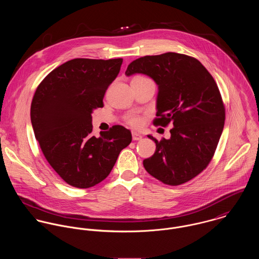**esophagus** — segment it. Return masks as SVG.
Wrapping results in <instances>:
<instances>
[{
  "instance_id": "esophagus-1",
  "label": "esophagus",
  "mask_w": 259,
  "mask_h": 259,
  "mask_svg": "<svg viewBox=\"0 0 259 259\" xmlns=\"http://www.w3.org/2000/svg\"><path fill=\"white\" fill-rule=\"evenodd\" d=\"M132 136H133V140L134 141H140V140L143 139V136L141 134H139V133H136V132H133Z\"/></svg>"
}]
</instances>
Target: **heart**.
Returning <instances> with one entry per match:
<instances>
[{"label":"heart","mask_w":259,"mask_h":259,"mask_svg":"<svg viewBox=\"0 0 259 259\" xmlns=\"http://www.w3.org/2000/svg\"><path fill=\"white\" fill-rule=\"evenodd\" d=\"M134 79H139V80H151L146 76H136ZM126 122L133 126H140L142 123V117L139 115H128L126 116Z\"/></svg>","instance_id":"b5f03b06"}]
</instances>
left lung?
Returning a JSON list of instances; mask_svg holds the SVG:
<instances>
[{
	"mask_svg": "<svg viewBox=\"0 0 259 259\" xmlns=\"http://www.w3.org/2000/svg\"><path fill=\"white\" fill-rule=\"evenodd\" d=\"M135 74L158 85L153 124L174 126L168 140L148 135L156 148L144 166L165 185H183L206 168L220 142L225 109L219 87L199 61L178 53L137 59L125 71Z\"/></svg>",
	"mask_w": 259,
	"mask_h": 259,
	"instance_id": "1",
	"label": "left lung"
}]
</instances>
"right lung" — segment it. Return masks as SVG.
Segmentation results:
<instances>
[{
  "instance_id": "add662e5",
  "label": "right lung",
  "mask_w": 259,
  "mask_h": 259,
  "mask_svg": "<svg viewBox=\"0 0 259 259\" xmlns=\"http://www.w3.org/2000/svg\"><path fill=\"white\" fill-rule=\"evenodd\" d=\"M122 59H74L56 68L38 84L31 120L40 149L55 171L68 184L89 188L111 171L131 132L113 125L92 135V113L103 108L109 85L119 73Z\"/></svg>"
}]
</instances>
